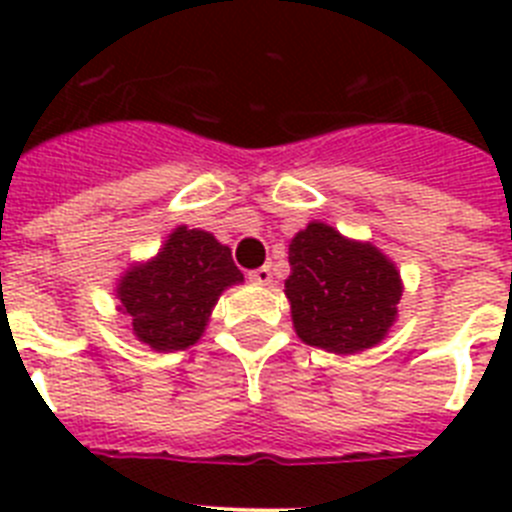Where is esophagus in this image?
<instances>
[{"mask_svg":"<svg viewBox=\"0 0 512 512\" xmlns=\"http://www.w3.org/2000/svg\"><path fill=\"white\" fill-rule=\"evenodd\" d=\"M248 279H251L253 284H269L271 282V266H261V269H253L251 274H248Z\"/></svg>","mask_w":512,"mask_h":512,"instance_id":"esophagus-1","label":"esophagus"}]
</instances>
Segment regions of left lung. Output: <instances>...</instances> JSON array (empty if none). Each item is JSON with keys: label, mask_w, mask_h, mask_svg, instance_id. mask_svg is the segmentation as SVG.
Segmentation results:
<instances>
[{"label": "left lung", "mask_w": 512, "mask_h": 512, "mask_svg": "<svg viewBox=\"0 0 512 512\" xmlns=\"http://www.w3.org/2000/svg\"><path fill=\"white\" fill-rule=\"evenodd\" d=\"M284 295L297 336L330 354H359L387 336L397 318L402 279L377 246L348 241L310 223L289 243Z\"/></svg>", "instance_id": "obj_1"}]
</instances>
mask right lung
<instances>
[{"label": "right lung", "mask_w": 512, "mask_h": 512, "mask_svg": "<svg viewBox=\"0 0 512 512\" xmlns=\"http://www.w3.org/2000/svg\"><path fill=\"white\" fill-rule=\"evenodd\" d=\"M241 282L228 246L212 233L179 225L151 261L122 274L117 300L135 338L169 354L200 341L220 295Z\"/></svg>", "instance_id": "obj_1"}]
</instances>
